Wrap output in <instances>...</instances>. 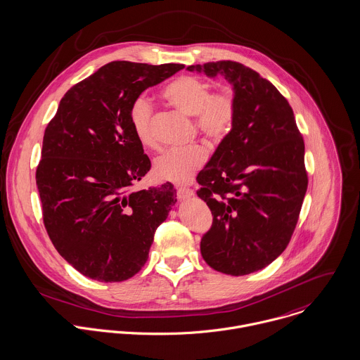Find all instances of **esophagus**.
<instances>
[{
  "instance_id": "obj_1",
  "label": "esophagus",
  "mask_w": 360,
  "mask_h": 360,
  "mask_svg": "<svg viewBox=\"0 0 360 360\" xmlns=\"http://www.w3.org/2000/svg\"><path fill=\"white\" fill-rule=\"evenodd\" d=\"M176 195H178V199H179V200H185V199L192 198L195 193H193V191L189 189V188H179Z\"/></svg>"
}]
</instances>
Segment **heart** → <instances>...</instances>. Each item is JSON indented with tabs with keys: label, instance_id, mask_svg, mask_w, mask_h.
Wrapping results in <instances>:
<instances>
[{
	"label": "heart",
	"instance_id": "heart-1",
	"mask_svg": "<svg viewBox=\"0 0 360 360\" xmlns=\"http://www.w3.org/2000/svg\"><path fill=\"white\" fill-rule=\"evenodd\" d=\"M161 97L174 108L195 117L198 132L209 142L218 143L233 128L236 100L231 90L212 93V84L195 75H182L168 83ZM153 104L143 96L136 97L128 111V120L139 142L154 143L151 122ZM206 161V151L199 146L169 148L155 157L153 169L161 179L175 184L189 182Z\"/></svg>",
	"mask_w": 360,
	"mask_h": 360
}]
</instances>
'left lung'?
I'll return each instance as SVG.
<instances>
[{
    "mask_svg": "<svg viewBox=\"0 0 360 360\" xmlns=\"http://www.w3.org/2000/svg\"><path fill=\"white\" fill-rule=\"evenodd\" d=\"M188 71L233 86V128L196 178L213 214L200 252L217 271L246 276L274 262L295 231L307 189L303 138L287 98L256 71L235 61Z\"/></svg>",
    "mask_w": 360,
    "mask_h": 360,
    "instance_id": "obj_1",
    "label": "left lung"
}]
</instances>
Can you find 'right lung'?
<instances>
[{
  "instance_id": "right-lung-1",
  "label": "right lung",
  "mask_w": 360,
  "mask_h": 360,
  "mask_svg": "<svg viewBox=\"0 0 360 360\" xmlns=\"http://www.w3.org/2000/svg\"><path fill=\"white\" fill-rule=\"evenodd\" d=\"M184 67L112 61L64 94L44 131L36 169L44 226L58 253L91 280L120 283L139 273L176 203L169 182L131 191L151 162L128 111Z\"/></svg>"
}]
</instances>
